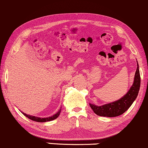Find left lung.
I'll return each mask as SVG.
<instances>
[{"instance_id":"8db88e82","label":"left lung","mask_w":148,"mask_h":148,"mask_svg":"<svg viewBox=\"0 0 148 148\" xmlns=\"http://www.w3.org/2000/svg\"><path fill=\"white\" fill-rule=\"evenodd\" d=\"M140 87V76L139 72V66L137 64V69L134 77V84L130 88L129 92L125 96L121 98L118 101L106 104L101 106H96L89 104L91 108L97 115L102 117H113L121 115L125 112L132 105L134 101L136 99Z\"/></svg>"}]
</instances>
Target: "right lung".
Returning a JSON list of instances; mask_svg holds the SVG:
<instances>
[{"mask_svg":"<svg viewBox=\"0 0 148 148\" xmlns=\"http://www.w3.org/2000/svg\"><path fill=\"white\" fill-rule=\"evenodd\" d=\"M61 109H60V110H59V112H57V113H56L55 114H54V115L52 116V117H47V118H40V117H35V116H31V115H29V114H26L24 113V112H23V114H24V116H26V117H28V118H29V119H31V120L35 121V122H48V121L54 120V119H55L57 118V117L59 116V114H60Z\"/></svg>","mask_w":148,"mask_h":148,"instance_id":"obj_1","label":"right lung"}]
</instances>
